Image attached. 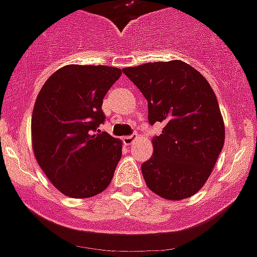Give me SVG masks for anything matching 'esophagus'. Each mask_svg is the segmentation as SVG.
I'll use <instances>...</instances> for the list:
<instances>
[{
	"label": "esophagus",
	"instance_id": "1",
	"mask_svg": "<svg viewBox=\"0 0 257 257\" xmlns=\"http://www.w3.org/2000/svg\"><path fill=\"white\" fill-rule=\"evenodd\" d=\"M136 137H137V135H136V133H133V135L125 136L124 139H122V141H124L125 145H131V144H132L133 141L136 140Z\"/></svg>",
	"mask_w": 257,
	"mask_h": 257
}]
</instances>
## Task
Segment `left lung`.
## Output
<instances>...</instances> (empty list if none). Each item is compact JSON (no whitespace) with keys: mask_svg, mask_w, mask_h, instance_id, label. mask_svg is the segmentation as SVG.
Instances as JSON below:
<instances>
[{"mask_svg":"<svg viewBox=\"0 0 257 257\" xmlns=\"http://www.w3.org/2000/svg\"><path fill=\"white\" fill-rule=\"evenodd\" d=\"M148 100L153 156L141 165L147 186L170 201L185 199L203 186L224 144V124L211 85L182 60L154 62L122 70Z\"/></svg>","mask_w":257,"mask_h":257,"instance_id":"left-lung-1","label":"left lung"}]
</instances>
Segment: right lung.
Masks as SVG:
<instances>
[{"label":"right lung","instance_id":"obj_1","mask_svg":"<svg viewBox=\"0 0 257 257\" xmlns=\"http://www.w3.org/2000/svg\"><path fill=\"white\" fill-rule=\"evenodd\" d=\"M121 70L70 64L54 72L35 101L33 149L46 177L71 198L100 194L113 178L121 141L100 132L101 105Z\"/></svg>","mask_w":257,"mask_h":257}]
</instances>
